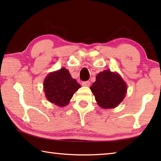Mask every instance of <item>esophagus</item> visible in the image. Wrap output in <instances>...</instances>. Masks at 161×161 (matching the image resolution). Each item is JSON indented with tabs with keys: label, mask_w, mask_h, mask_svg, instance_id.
<instances>
[{
	"label": "esophagus",
	"mask_w": 161,
	"mask_h": 161,
	"mask_svg": "<svg viewBox=\"0 0 161 161\" xmlns=\"http://www.w3.org/2000/svg\"><path fill=\"white\" fill-rule=\"evenodd\" d=\"M82 85L83 86H90V81H83Z\"/></svg>",
	"instance_id": "1"
}]
</instances>
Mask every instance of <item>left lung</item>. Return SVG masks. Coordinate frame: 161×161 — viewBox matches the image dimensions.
Listing matches in <instances>:
<instances>
[{"label": "left lung", "instance_id": "obj_1", "mask_svg": "<svg viewBox=\"0 0 161 161\" xmlns=\"http://www.w3.org/2000/svg\"><path fill=\"white\" fill-rule=\"evenodd\" d=\"M98 105L104 109L114 108L123 100L127 85L119 75L109 69L99 73L90 87Z\"/></svg>", "mask_w": 161, "mask_h": 161}]
</instances>
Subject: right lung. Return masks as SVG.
Returning a JSON list of instances; mask_svg holds the SVG:
<instances>
[{"label": "right lung", "instance_id": "right-lung-1", "mask_svg": "<svg viewBox=\"0 0 161 161\" xmlns=\"http://www.w3.org/2000/svg\"><path fill=\"white\" fill-rule=\"evenodd\" d=\"M81 86L65 68L51 72L44 81L46 97L50 103L59 107L67 105L74 94Z\"/></svg>", "mask_w": 161, "mask_h": 161}]
</instances>
